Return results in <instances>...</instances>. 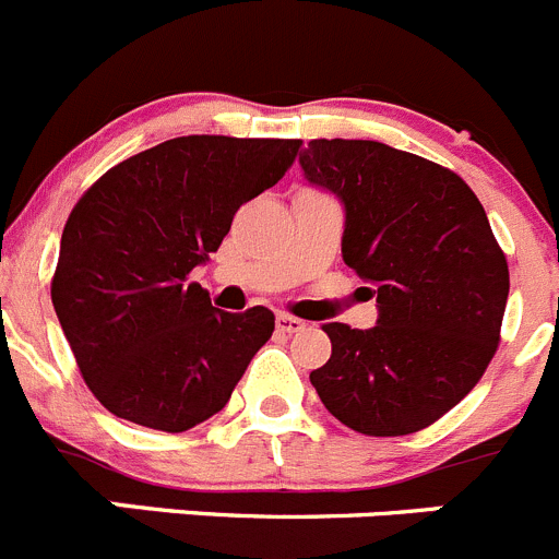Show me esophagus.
<instances>
[{
	"instance_id": "obj_1",
	"label": "esophagus",
	"mask_w": 559,
	"mask_h": 559,
	"mask_svg": "<svg viewBox=\"0 0 559 559\" xmlns=\"http://www.w3.org/2000/svg\"><path fill=\"white\" fill-rule=\"evenodd\" d=\"M275 328H278L281 333H297V331H304L306 322L304 320H297V317H289V314H278L275 317Z\"/></svg>"
}]
</instances>
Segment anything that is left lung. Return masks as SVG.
Wrapping results in <instances>:
<instances>
[{
  "label": "left lung",
  "mask_w": 559,
  "mask_h": 559,
  "mask_svg": "<svg viewBox=\"0 0 559 559\" xmlns=\"http://www.w3.org/2000/svg\"><path fill=\"white\" fill-rule=\"evenodd\" d=\"M300 168L342 201V259L378 295L374 328L322 325L333 350L311 385L364 436L425 430L497 353L510 275L483 203L452 170L374 140H311Z\"/></svg>",
  "instance_id": "obj_1"
}]
</instances>
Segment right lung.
Masks as SVG:
<instances>
[{"mask_svg":"<svg viewBox=\"0 0 559 559\" xmlns=\"http://www.w3.org/2000/svg\"><path fill=\"white\" fill-rule=\"evenodd\" d=\"M297 148L300 140L174 138L109 168L80 198L62 228L51 304L109 414L185 432L226 408L275 317L264 306L215 309L187 275Z\"/></svg>","mask_w":559,"mask_h":559,"instance_id":"add662e5","label":"right lung"}]
</instances>
